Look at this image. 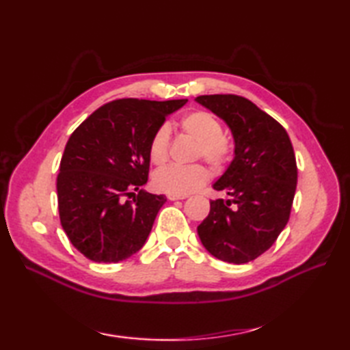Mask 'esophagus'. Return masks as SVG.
Listing matches in <instances>:
<instances>
[{
  "label": "esophagus",
  "mask_w": 350,
  "mask_h": 350,
  "mask_svg": "<svg viewBox=\"0 0 350 350\" xmlns=\"http://www.w3.org/2000/svg\"><path fill=\"white\" fill-rule=\"evenodd\" d=\"M168 200H171V202H176V200H183L187 198V196H177V194H167Z\"/></svg>",
  "instance_id": "1"
}]
</instances>
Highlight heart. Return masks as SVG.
Returning a JSON list of instances; mask_svg holds the SVG:
<instances>
[{
    "label": "heart",
    "mask_w": 350,
    "mask_h": 350,
    "mask_svg": "<svg viewBox=\"0 0 350 350\" xmlns=\"http://www.w3.org/2000/svg\"><path fill=\"white\" fill-rule=\"evenodd\" d=\"M180 128L185 133L198 141L197 154H202L213 167L221 168L230 161L232 144L226 137L221 135L222 126L213 114L200 109L192 111L182 117ZM168 146L170 131L165 126H161L159 129H156L148 143V156L156 165H161L168 159ZM207 180H209V170L202 163H192V165L173 163V165L158 170L153 176L156 188L177 196H188L202 188Z\"/></svg>",
    "instance_id": "heart-1"
}]
</instances>
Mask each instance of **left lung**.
<instances>
[{"instance_id":"8db88e82","label":"left lung","mask_w":350,"mask_h":350,"mask_svg":"<svg viewBox=\"0 0 350 350\" xmlns=\"http://www.w3.org/2000/svg\"><path fill=\"white\" fill-rule=\"evenodd\" d=\"M196 102L219 117L233 137V159L213 189L228 200H212L197 227L203 247L222 262L242 265L263 254L284 230L298 182L286 129L234 94L198 96Z\"/></svg>"}]
</instances>
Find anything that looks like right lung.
Returning a JSON list of instances; mask_svg holds the SVG:
<instances>
[{
  "label": "right lung",
  "mask_w": 350,
  "mask_h": 350,
  "mask_svg": "<svg viewBox=\"0 0 350 350\" xmlns=\"http://www.w3.org/2000/svg\"><path fill=\"white\" fill-rule=\"evenodd\" d=\"M187 102H109L70 135L57 177L58 212L70 243L87 258L118 263L143 248L167 202L141 189L150 165L148 143ZM129 195L134 198L126 200Z\"/></svg>",
  "instance_id": "obj_1"
}]
</instances>
